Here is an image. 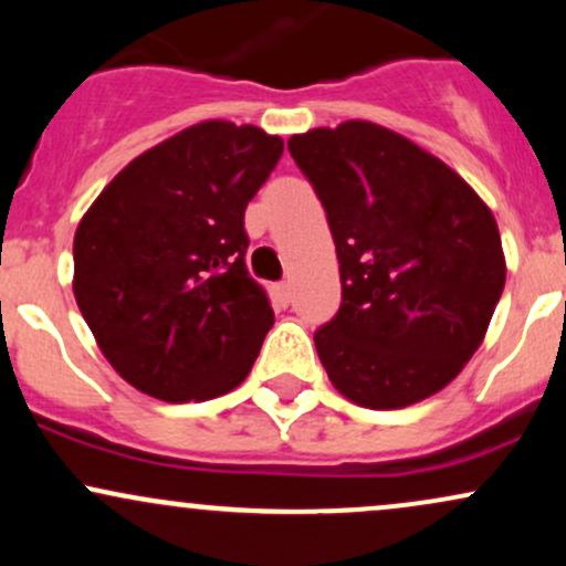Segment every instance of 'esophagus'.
<instances>
[{
  "label": "esophagus",
  "mask_w": 566,
  "mask_h": 566,
  "mask_svg": "<svg viewBox=\"0 0 566 566\" xmlns=\"http://www.w3.org/2000/svg\"><path fill=\"white\" fill-rule=\"evenodd\" d=\"M274 295H276L279 303L287 305L290 303V284L287 282H279L276 287H274Z\"/></svg>",
  "instance_id": "34e87169"
}]
</instances>
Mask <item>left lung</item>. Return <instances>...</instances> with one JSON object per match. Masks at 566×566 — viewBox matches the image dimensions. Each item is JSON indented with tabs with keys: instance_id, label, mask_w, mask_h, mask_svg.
I'll use <instances>...</instances> for the list:
<instances>
[{
	"instance_id": "obj_1",
	"label": "left lung",
	"mask_w": 566,
	"mask_h": 566,
	"mask_svg": "<svg viewBox=\"0 0 566 566\" xmlns=\"http://www.w3.org/2000/svg\"><path fill=\"white\" fill-rule=\"evenodd\" d=\"M327 212L343 303L314 335L354 405L401 409L463 373L505 287L490 207L452 167L365 119L287 140Z\"/></svg>"
}]
</instances>
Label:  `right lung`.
<instances>
[{
    "instance_id": "obj_1",
    "label": "right lung",
    "mask_w": 566,
    "mask_h": 566,
    "mask_svg": "<svg viewBox=\"0 0 566 566\" xmlns=\"http://www.w3.org/2000/svg\"><path fill=\"white\" fill-rule=\"evenodd\" d=\"M284 151L207 119L135 157L74 233V297L116 373L154 399L205 401L250 375L274 324L247 274L244 210Z\"/></svg>"
}]
</instances>
